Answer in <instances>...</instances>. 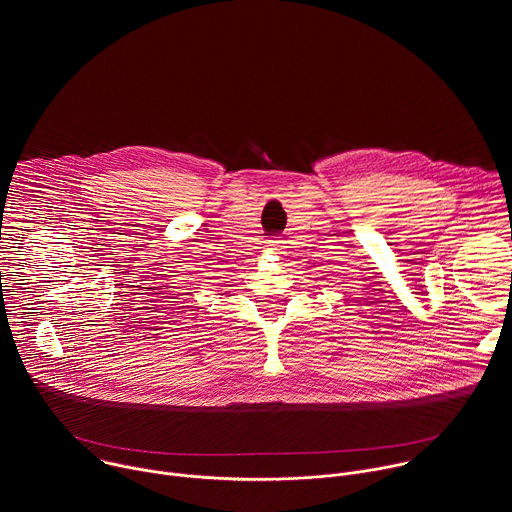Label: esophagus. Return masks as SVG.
I'll return each mask as SVG.
<instances>
[{
	"mask_svg": "<svg viewBox=\"0 0 512 512\" xmlns=\"http://www.w3.org/2000/svg\"><path fill=\"white\" fill-rule=\"evenodd\" d=\"M267 243H269V247H271V249H277V245H279L281 241H273V239H271V241H267Z\"/></svg>",
	"mask_w": 512,
	"mask_h": 512,
	"instance_id": "1",
	"label": "esophagus"
}]
</instances>
